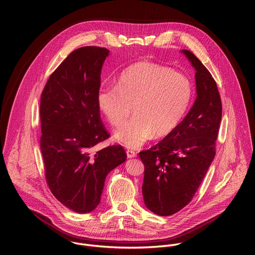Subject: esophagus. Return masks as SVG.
<instances>
[{
	"mask_svg": "<svg viewBox=\"0 0 255 255\" xmlns=\"http://www.w3.org/2000/svg\"><path fill=\"white\" fill-rule=\"evenodd\" d=\"M127 153H128V155H130V156H132L133 154H134V151L132 150V149H128V151H127Z\"/></svg>",
	"mask_w": 255,
	"mask_h": 255,
	"instance_id": "1",
	"label": "esophagus"
}]
</instances>
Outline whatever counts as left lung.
<instances>
[{
    "label": "left lung",
    "instance_id": "obj_1",
    "mask_svg": "<svg viewBox=\"0 0 255 255\" xmlns=\"http://www.w3.org/2000/svg\"><path fill=\"white\" fill-rule=\"evenodd\" d=\"M108 55L99 46L74 50L41 95L40 147L47 185L61 204L80 214L99 206L106 176L127 157L121 145L100 144L110 136L99 107L101 70Z\"/></svg>",
    "mask_w": 255,
    "mask_h": 255
}]
</instances>
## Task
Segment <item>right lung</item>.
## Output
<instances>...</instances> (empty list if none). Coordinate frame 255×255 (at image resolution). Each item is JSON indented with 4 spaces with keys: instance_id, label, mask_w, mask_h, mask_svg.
Here are the masks:
<instances>
[{
    "instance_id": "right-lung-1",
    "label": "right lung",
    "mask_w": 255,
    "mask_h": 255,
    "mask_svg": "<svg viewBox=\"0 0 255 255\" xmlns=\"http://www.w3.org/2000/svg\"><path fill=\"white\" fill-rule=\"evenodd\" d=\"M196 70L197 98L185 119L160 142L139 152L144 164V204L169 216L193 199L215 157L222 104L209 70L189 50H181Z\"/></svg>"
}]
</instances>
